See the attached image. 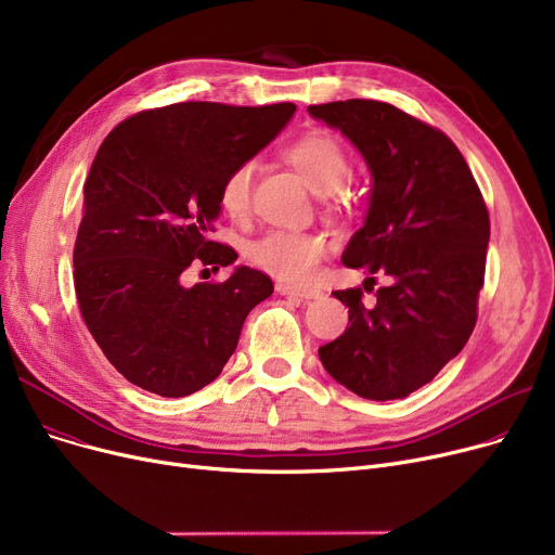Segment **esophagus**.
<instances>
[{"label": "esophagus", "instance_id": "esophagus-1", "mask_svg": "<svg viewBox=\"0 0 555 555\" xmlns=\"http://www.w3.org/2000/svg\"><path fill=\"white\" fill-rule=\"evenodd\" d=\"M276 293L279 295H293V297H301V299H317L319 289L317 287H306V285H289V283H276Z\"/></svg>", "mask_w": 555, "mask_h": 555}]
</instances>
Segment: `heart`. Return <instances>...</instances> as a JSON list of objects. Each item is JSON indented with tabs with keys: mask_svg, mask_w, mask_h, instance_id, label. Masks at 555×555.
I'll list each match as a JSON object with an SVG mask.
<instances>
[{
	"mask_svg": "<svg viewBox=\"0 0 555 555\" xmlns=\"http://www.w3.org/2000/svg\"><path fill=\"white\" fill-rule=\"evenodd\" d=\"M283 159L293 166L310 191L317 195H335L351 172L344 145L324 130H310L283 151ZM254 164L233 166L220 184L218 202L222 211L243 220L251 207ZM326 254V238L306 231H270L249 243L247 258L256 268L283 281H306Z\"/></svg>",
	"mask_w": 555,
	"mask_h": 555,
	"instance_id": "obj_1",
	"label": "heart"
}]
</instances>
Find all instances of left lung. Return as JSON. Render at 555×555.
<instances>
[{"instance_id":"8db88e82","label":"left lung","mask_w":555,"mask_h":555,"mask_svg":"<svg viewBox=\"0 0 555 555\" xmlns=\"http://www.w3.org/2000/svg\"><path fill=\"white\" fill-rule=\"evenodd\" d=\"M364 157L373 186L362 229L341 262L387 276L375 304L337 289L348 326L319 348L339 385L369 400H396L431 383L473 335L490 220L456 145L406 112L366 99L310 105ZM366 289V287H364Z\"/></svg>"}]
</instances>
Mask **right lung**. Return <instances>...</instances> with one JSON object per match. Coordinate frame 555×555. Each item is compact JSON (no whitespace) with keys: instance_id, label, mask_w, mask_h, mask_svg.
I'll list each match as a JSON object with an SVG mask.
<instances>
[{"instance_id":"add662e5","label":"right lung","mask_w":555,"mask_h":555,"mask_svg":"<svg viewBox=\"0 0 555 555\" xmlns=\"http://www.w3.org/2000/svg\"><path fill=\"white\" fill-rule=\"evenodd\" d=\"M295 109L175 103L130 116L101 143L85 182L74 285L87 328L132 385L164 398L207 387L236 351L249 310L274 293L272 279L247 266L191 287L184 272L238 258L209 241L220 184Z\"/></svg>"}]
</instances>
